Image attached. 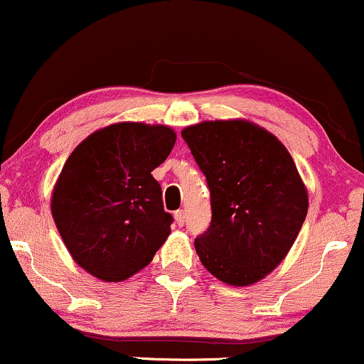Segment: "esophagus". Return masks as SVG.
<instances>
[{"instance_id": "1", "label": "esophagus", "mask_w": 364, "mask_h": 364, "mask_svg": "<svg viewBox=\"0 0 364 364\" xmlns=\"http://www.w3.org/2000/svg\"><path fill=\"white\" fill-rule=\"evenodd\" d=\"M174 219H176V224L179 225V228H181V225H185V220H186L185 210H176V212H174Z\"/></svg>"}]
</instances>
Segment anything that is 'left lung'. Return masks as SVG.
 I'll use <instances>...</instances> for the list:
<instances>
[{
  "instance_id": "1",
  "label": "left lung",
  "mask_w": 364,
  "mask_h": 364,
  "mask_svg": "<svg viewBox=\"0 0 364 364\" xmlns=\"http://www.w3.org/2000/svg\"><path fill=\"white\" fill-rule=\"evenodd\" d=\"M181 136L210 190V225L195 237L200 260L231 286L260 281L289 252L308 212L291 154L241 119L205 121Z\"/></svg>"
}]
</instances>
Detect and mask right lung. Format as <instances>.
<instances>
[{
    "label": "right lung",
    "instance_id": "obj_1",
    "mask_svg": "<svg viewBox=\"0 0 364 364\" xmlns=\"http://www.w3.org/2000/svg\"><path fill=\"white\" fill-rule=\"evenodd\" d=\"M176 135L168 127L116 123L92 133L63 166L51 210L73 260L106 282H119L152 262L171 232L152 171Z\"/></svg>",
    "mask_w": 364,
    "mask_h": 364
}]
</instances>
